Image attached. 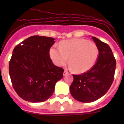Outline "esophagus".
<instances>
[{
    "instance_id": "34e87169",
    "label": "esophagus",
    "mask_w": 124,
    "mask_h": 124,
    "mask_svg": "<svg viewBox=\"0 0 124 124\" xmlns=\"http://www.w3.org/2000/svg\"><path fill=\"white\" fill-rule=\"evenodd\" d=\"M69 74V72H67V71H64V73H63V74H64V76H65V75H67V74Z\"/></svg>"
}]
</instances>
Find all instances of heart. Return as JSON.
<instances>
[{"label": "heart", "mask_w": 124, "mask_h": 124, "mask_svg": "<svg viewBox=\"0 0 124 124\" xmlns=\"http://www.w3.org/2000/svg\"><path fill=\"white\" fill-rule=\"evenodd\" d=\"M50 55L57 66L65 65L69 59V68L77 73H83L94 66L98 59L99 49L95 43L87 39L74 38L62 41L59 46L53 45Z\"/></svg>", "instance_id": "b5f03b06"}]
</instances>
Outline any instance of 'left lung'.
Instances as JSON below:
<instances>
[{
  "instance_id": "1",
  "label": "left lung",
  "mask_w": 124,
  "mask_h": 124,
  "mask_svg": "<svg viewBox=\"0 0 124 124\" xmlns=\"http://www.w3.org/2000/svg\"><path fill=\"white\" fill-rule=\"evenodd\" d=\"M92 38L98 47V59L89 71L72 75L74 80L70 86L73 98L82 102H93L107 92L113 81L116 67L110 47L95 37Z\"/></svg>"
}]
</instances>
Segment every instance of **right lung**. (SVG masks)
I'll return each mask as SVG.
<instances>
[{
    "instance_id": "right-lung-1",
    "label": "right lung",
    "mask_w": 124,
    "mask_h": 124,
    "mask_svg": "<svg viewBox=\"0 0 124 124\" xmlns=\"http://www.w3.org/2000/svg\"><path fill=\"white\" fill-rule=\"evenodd\" d=\"M54 43L53 38L33 36L14 48L9 72L13 88L23 100L44 102L63 77L64 69L50 59V49Z\"/></svg>"
}]
</instances>
